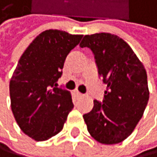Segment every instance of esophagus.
Here are the masks:
<instances>
[{
	"instance_id": "esophagus-1",
	"label": "esophagus",
	"mask_w": 157,
	"mask_h": 157,
	"mask_svg": "<svg viewBox=\"0 0 157 157\" xmlns=\"http://www.w3.org/2000/svg\"><path fill=\"white\" fill-rule=\"evenodd\" d=\"M74 94H75V95L77 96V98H79V96H82L83 94H81V93H79V92H78V90H75V92H74Z\"/></svg>"
}]
</instances>
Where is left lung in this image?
I'll return each instance as SVG.
<instances>
[{"label": "left lung", "instance_id": "8db88e82", "mask_svg": "<svg viewBox=\"0 0 157 157\" xmlns=\"http://www.w3.org/2000/svg\"><path fill=\"white\" fill-rule=\"evenodd\" d=\"M80 47L93 51L98 75L107 85L102 103L83 116L94 139L105 145L123 142L135 129L150 93L143 63L124 39L108 33L85 36Z\"/></svg>", "mask_w": 157, "mask_h": 157}]
</instances>
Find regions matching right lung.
Instances as JSON below:
<instances>
[{"label": "right lung", "mask_w": 157, "mask_h": 157, "mask_svg": "<svg viewBox=\"0 0 157 157\" xmlns=\"http://www.w3.org/2000/svg\"><path fill=\"white\" fill-rule=\"evenodd\" d=\"M82 34L59 30L42 32L21 56L9 82L11 110L26 135L46 141L63 129L73 108L68 90L57 88L68 53Z\"/></svg>", "instance_id": "right-lung-1"}]
</instances>
